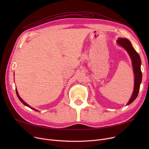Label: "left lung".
Returning a JSON list of instances; mask_svg holds the SVG:
<instances>
[{
    "instance_id": "obj_1",
    "label": "left lung",
    "mask_w": 149,
    "mask_h": 149,
    "mask_svg": "<svg viewBox=\"0 0 149 149\" xmlns=\"http://www.w3.org/2000/svg\"><path fill=\"white\" fill-rule=\"evenodd\" d=\"M116 42L120 46H121L126 50L132 61V66L133 69H134V72L135 75V84L134 89V92H133L132 95L127 104V105H129L131 104L136 98L138 95L140 84L142 81V72L141 70V61L139 54L134 49V47L132 46V43L128 39L124 38H118V40H117Z\"/></svg>"
}]
</instances>
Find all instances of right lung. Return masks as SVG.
I'll return each instance as SVG.
<instances>
[{
	"label": "right lung",
	"instance_id": "obj_1",
	"mask_svg": "<svg viewBox=\"0 0 149 149\" xmlns=\"http://www.w3.org/2000/svg\"><path fill=\"white\" fill-rule=\"evenodd\" d=\"M15 91H16V94H17V97H18V98H19V100L21 101V102L23 104H24L25 106H27V107H29L30 109H33V110H34V111H38L37 110V109H35L34 108H33V107H31L30 106H29L27 103H26L25 102V101H23L20 97V96L19 95V93H18V92H17V89L16 90H15Z\"/></svg>",
	"mask_w": 149,
	"mask_h": 149
}]
</instances>
